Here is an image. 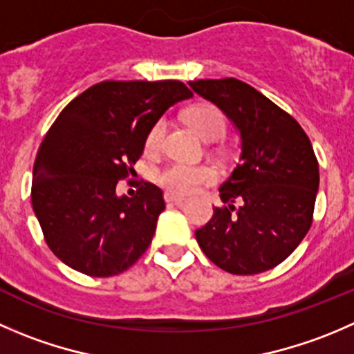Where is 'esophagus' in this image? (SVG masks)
<instances>
[{"label":"esophagus","instance_id":"esophagus-1","mask_svg":"<svg viewBox=\"0 0 354 354\" xmlns=\"http://www.w3.org/2000/svg\"><path fill=\"white\" fill-rule=\"evenodd\" d=\"M164 201H166L167 204L181 205L185 202V197H180V195H174L171 194V192H166V194H164Z\"/></svg>","mask_w":354,"mask_h":354}]
</instances>
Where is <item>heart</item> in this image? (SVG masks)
<instances>
[{"mask_svg": "<svg viewBox=\"0 0 354 354\" xmlns=\"http://www.w3.org/2000/svg\"><path fill=\"white\" fill-rule=\"evenodd\" d=\"M188 124L205 140V142H218L226 133V119L218 107L209 104L195 105L185 114ZM166 133V122L157 121L150 128L145 140L147 152L153 153L160 149ZM157 183L167 192L176 195H187L197 190L201 185L211 183L216 180V171L205 164H187L171 162L157 173Z\"/></svg>", "mask_w": 354, "mask_h": 354, "instance_id": "obj_1", "label": "heart"}]
</instances>
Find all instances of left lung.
Wrapping results in <instances>:
<instances>
[{
	"mask_svg": "<svg viewBox=\"0 0 354 354\" xmlns=\"http://www.w3.org/2000/svg\"><path fill=\"white\" fill-rule=\"evenodd\" d=\"M188 84L240 136L239 164L219 187L226 205L214 207L195 239L216 266L233 275L275 268L303 242L313 219L320 174L310 138L296 119L239 79Z\"/></svg>",
	"mask_w": 354,
	"mask_h": 354,
	"instance_id": "8db88e82",
	"label": "left lung"
}]
</instances>
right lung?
Segmentation results:
<instances>
[{
  "label": "right lung",
  "instance_id": "obj_1",
  "mask_svg": "<svg viewBox=\"0 0 354 354\" xmlns=\"http://www.w3.org/2000/svg\"><path fill=\"white\" fill-rule=\"evenodd\" d=\"M180 81H104L75 97L44 136L32 171V209L51 252L75 272L119 275L136 263L166 204L145 183L118 195L135 173L150 128L192 98Z\"/></svg>",
  "mask_w": 354,
  "mask_h": 354
}]
</instances>
